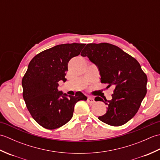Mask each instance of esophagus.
<instances>
[{"instance_id":"34e87169","label":"esophagus","mask_w":160,"mask_h":160,"mask_svg":"<svg viewBox=\"0 0 160 160\" xmlns=\"http://www.w3.org/2000/svg\"><path fill=\"white\" fill-rule=\"evenodd\" d=\"M87 102H88V103H89V104H93L94 102H95V100H94V99L93 98H91V97H88V98H87Z\"/></svg>"}]
</instances>
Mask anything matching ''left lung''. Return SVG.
Instances as JSON below:
<instances>
[{
    "label": "left lung",
    "instance_id": "1",
    "mask_svg": "<svg viewBox=\"0 0 160 160\" xmlns=\"http://www.w3.org/2000/svg\"><path fill=\"white\" fill-rule=\"evenodd\" d=\"M81 55L98 66L101 83L115 88L111 100L99 97L107 108V113L98 119L113 127L126 124L137 113L147 94V76L140 63L118 47L107 42L87 44Z\"/></svg>",
    "mask_w": 160,
    "mask_h": 160
}]
</instances>
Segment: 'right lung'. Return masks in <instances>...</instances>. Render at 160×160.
Returning <instances> with one entry per match:
<instances>
[{
    "mask_svg": "<svg viewBox=\"0 0 160 160\" xmlns=\"http://www.w3.org/2000/svg\"><path fill=\"white\" fill-rule=\"evenodd\" d=\"M85 44L56 45L37 54L30 61L22 79V97L26 107L37 123L47 129H56L73 117L74 106L87 98L78 91L75 96L58 91V82L66 81L68 62L77 56Z\"/></svg>",
    "mask_w": 160,
    "mask_h": 160,
    "instance_id": "1",
    "label": "right lung"
}]
</instances>
